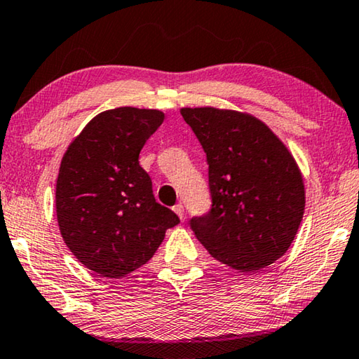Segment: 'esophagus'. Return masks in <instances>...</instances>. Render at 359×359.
I'll return each instance as SVG.
<instances>
[{
	"instance_id": "34e87169",
	"label": "esophagus",
	"mask_w": 359,
	"mask_h": 359,
	"mask_svg": "<svg viewBox=\"0 0 359 359\" xmlns=\"http://www.w3.org/2000/svg\"><path fill=\"white\" fill-rule=\"evenodd\" d=\"M172 209H174V212L179 215V219H180V220H184V219H185V209H184V204H182V203L175 204V206H174Z\"/></svg>"
}]
</instances>
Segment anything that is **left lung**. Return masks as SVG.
Returning a JSON list of instances; mask_svg holds the SVG:
<instances>
[{
    "label": "left lung",
    "instance_id": "obj_1",
    "mask_svg": "<svg viewBox=\"0 0 359 359\" xmlns=\"http://www.w3.org/2000/svg\"><path fill=\"white\" fill-rule=\"evenodd\" d=\"M185 123L209 164L212 208L190 220L208 252L252 273L283 257L305 210L302 172L292 153L259 118L215 107H184Z\"/></svg>",
    "mask_w": 359,
    "mask_h": 359
}]
</instances>
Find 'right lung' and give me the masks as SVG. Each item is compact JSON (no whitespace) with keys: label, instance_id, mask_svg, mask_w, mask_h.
Returning <instances> with one entry per match:
<instances>
[{"label":"right lung","instance_id":"obj_1","mask_svg":"<svg viewBox=\"0 0 359 359\" xmlns=\"http://www.w3.org/2000/svg\"><path fill=\"white\" fill-rule=\"evenodd\" d=\"M164 113L119 107L94 116L68 145L55 185L60 235L72 254L104 278L147 264L166 230L179 224L155 201L139 153Z\"/></svg>","mask_w":359,"mask_h":359}]
</instances>
